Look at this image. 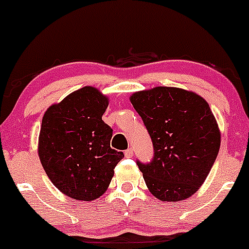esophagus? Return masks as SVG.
I'll use <instances>...</instances> for the list:
<instances>
[{"label": "esophagus", "mask_w": 249, "mask_h": 249, "mask_svg": "<svg viewBox=\"0 0 249 249\" xmlns=\"http://www.w3.org/2000/svg\"><path fill=\"white\" fill-rule=\"evenodd\" d=\"M125 157L126 158H132L134 157V150L131 149V148H130V149H127V150H125Z\"/></svg>", "instance_id": "obj_1"}]
</instances>
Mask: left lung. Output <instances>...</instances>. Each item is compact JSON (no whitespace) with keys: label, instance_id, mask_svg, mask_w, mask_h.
<instances>
[{"label":"left lung","instance_id":"left-lung-1","mask_svg":"<svg viewBox=\"0 0 249 249\" xmlns=\"http://www.w3.org/2000/svg\"><path fill=\"white\" fill-rule=\"evenodd\" d=\"M130 102L154 145L153 161L137 162L150 194L167 202L194 195L220 147V130L210 105L196 92L175 87L136 91Z\"/></svg>","mask_w":249,"mask_h":249}]
</instances>
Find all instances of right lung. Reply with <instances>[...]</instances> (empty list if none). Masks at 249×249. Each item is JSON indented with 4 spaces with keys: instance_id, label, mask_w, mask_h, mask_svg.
I'll return each instance as SVG.
<instances>
[{
    "instance_id": "add662e5",
    "label": "right lung",
    "mask_w": 249,
    "mask_h": 249,
    "mask_svg": "<svg viewBox=\"0 0 249 249\" xmlns=\"http://www.w3.org/2000/svg\"><path fill=\"white\" fill-rule=\"evenodd\" d=\"M109 97L95 87H83L44 112L38 157L53 184L77 201L104 195L124 158L110 148L112 131L102 120Z\"/></svg>"
}]
</instances>
